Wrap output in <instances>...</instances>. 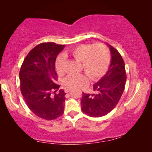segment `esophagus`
<instances>
[{
    "label": "esophagus",
    "instance_id": "obj_1",
    "mask_svg": "<svg viewBox=\"0 0 152 152\" xmlns=\"http://www.w3.org/2000/svg\"><path fill=\"white\" fill-rule=\"evenodd\" d=\"M70 89H66V90H65V92H66V93H68L69 92H70Z\"/></svg>",
    "mask_w": 152,
    "mask_h": 152
}]
</instances>
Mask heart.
Wrapping results in <instances>:
<instances>
[{"mask_svg": "<svg viewBox=\"0 0 152 152\" xmlns=\"http://www.w3.org/2000/svg\"><path fill=\"white\" fill-rule=\"evenodd\" d=\"M66 56H70L81 62V69L95 80L102 77L108 67L110 60V52L104 44H80L70 51L64 53ZM56 69L60 76L65 74L64 57L59 56L56 62ZM88 83V78L85 74L69 75L64 80V86L69 89L79 88Z\"/></svg>", "mask_w": 152, "mask_h": 152, "instance_id": "obj_1", "label": "heart"}]
</instances>
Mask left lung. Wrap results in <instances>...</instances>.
<instances>
[{"instance_id":"1","label":"left lung","mask_w":152,"mask_h":152,"mask_svg":"<svg viewBox=\"0 0 152 152\" xmlns=\"http://www.w3.org/2000/svg\"><path fill=\"white\" fill-rule=\"evenodd\" d=\"M111 62L108 72L93 86L94 94L83 93L81 110L93 117L104 116L114 109L124 92L126 80L124 60L118 50L109 45Z\"/></svg>"}]
</instances>
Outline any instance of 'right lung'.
<instances>
[{
	"mask_svg": "<svg viewBox=\"0 0 152 152\" xmlns=\"http://www.w3.org/2000/svg\"><path fill=\"white\" fill-rule=\"evenodd\" d=\"M64 47L53 42L38 44L26 56L19 72L20 90L26 104L44 120H55L64 113L66 93L56 83L55 69L56 58Z\"/></svg>",
	"mask_w": 152,
	"mask_h": 152,
	"instance_id": "right-lung-1",
	"label": "right lung"
}]
</instances>
